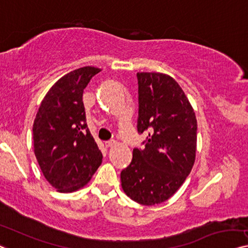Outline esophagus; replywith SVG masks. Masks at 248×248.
Returning a JSON list of instances; mask_svg holds the SVG:
<instances>
[{
  "instance_id": "esophagus-1",
  "label": "esophagus",
  "mask_w": 248,
  "mask_h": 248,
  "mask_svg": "<svg viewBox=\"0 0 248 248\" xmlns=\"http://www.w3.org/2000/svg\"><path fill=\"white\" fill-rule=\"evenodd\" d=\"M116 145H117V142L114 141V140H110V141H106L105 142V146L107 148H111V147H114Z\"/></svg>"
}]
</instances>
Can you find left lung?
<instances>
[{
    "label": "left lung",
    "mask_w": 248,
    "mask_h": 248,
    "mask_svg": "<svg viewBox=\"0 0 248 248\" xmlns=\"http://www.w3.org/2000/svg\"><path fill=\"white\" fill-rule=\"evenodd\" d=\"M138 128L148 132L145 149L132 151L121 171V186L138 204L164 202L179 189L193 168L197 120L175 79L159 72H138Z\"/></svg>",
    "instance_id": "obj_1"
}]
</instances>
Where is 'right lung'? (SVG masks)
I'll use <instances>...</instances> for the list:
<instances>
[{
  "instance_id": "right-lung-1",
  "label": "right lung",
  "mask_w": 248,
  "mask_h": 248,
  "mask_svg": "<svg viewBox=\"0 0 248 248\" xmlns=\"http://www.w3.org/2000/svg\"><path fill=\"white\" fill-rule=\"evenodd\" d=\"M100 71L83 66L63 76L47 91L36 112L34 155L44 178L60 193L86 186L102 162L82 101L83 90Z\"/></svg>"
}]
</instances>
